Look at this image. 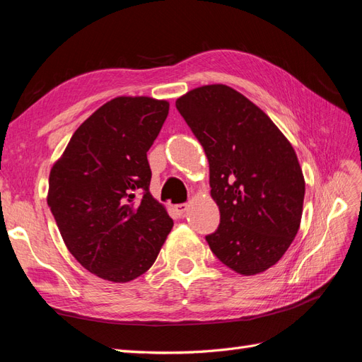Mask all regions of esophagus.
<instances>
[{"label":"esophagus","instance_id":"esophagus-1","mask_svg":"<svg viewBox=\"0 0 362 362\" xmlns=\"http://www.w3.org/2000/svg\"><path fill=\"white\" fill-rule=\"evenodd\" d=\"M173 208H175V211H177L178 216H182L185 211H187L189 205H187V204H177Z\"/></svg>","mask_w":362,"mask_h":362}]
</instances>
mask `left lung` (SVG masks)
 <instances>
[{
  "label": "left lung",
  "instance_id": "1",
  "mask_svg": "<svg viewBox=\"0 0 362 362\" xmlns=\"http://www.w3.org/2000/svg\"><path fill=\"white\" fill-rule=\"evenodd\" d=\"M178 112L210 164L221 225L206 235L213 254L240 275L266 272L299 231L305 180L298 156L258 105L225 84L180 96Z\"/></svg>",
  "mask_w": 362,
  "mask_h": 362
}]
</instances>
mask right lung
<instances>
[{"instance_id":"1","label":"right lung","mask_w":362,"mask_h":362,"mask_svg":"<svg viewBox=\"0 0 362 362\" xmlns=\"http://www.w3.org/2000/svg\"><path fill=\"white\" fill-rule=\"evenodd\" d=\"M168 113L164 100L117 96L76 128L52 164L51 213L71 254L98 278L144 275L173 226L149 192L146 157Z\"/></svg>"}]
</instances>
